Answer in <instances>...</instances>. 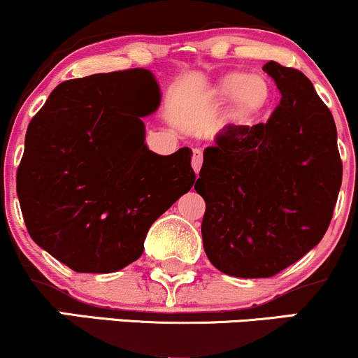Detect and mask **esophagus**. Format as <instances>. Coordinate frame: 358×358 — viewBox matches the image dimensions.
<instances>
[{
	"label": "esophagus",
	"mask_w": 358,
	"mask_h": 358,
	"mask_svg": "<svg viewBox=\"0 0 358 358\" xmlns=\"http://www.w3.org/2000/svg\"><path fill=\"white\" fill-rule=\"evenodd\" d=\"M202 162H203V155H202V150H193V155H192V168L195 173H199L200 168H202Z\"/></svg>",
	"instance_id": "1"
}]
</instances>
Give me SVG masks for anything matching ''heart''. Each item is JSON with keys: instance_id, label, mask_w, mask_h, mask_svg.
<instances>
[{"instance_id": "obj_1", "label": "heart", "mask_w": 358, "mask_h": 358, "mask_svg": "<svg viewBox=\"0 0 358 358\" xmlns=\"http://www.w3.org/2000/svg\"><path fill=\"white\" fill-rule=\"evenodd\" d=\"M217 94L225 101H236L242 116H250L268 99V84L259 76L236 72L220 80Z\"/></svg>"}]
</instances>
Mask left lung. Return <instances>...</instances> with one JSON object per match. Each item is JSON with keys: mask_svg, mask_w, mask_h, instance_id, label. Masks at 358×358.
<instances>
[{"mask_svg": "<svg viewBox=\"0 0 358 358\" xmlns=\"http://www.w3.org/2000/svg\"><path fill=\"white\" fill-rule=\"evenodd\" d=\"M281 104L268 122L227 126L203 151V249L222 273L271 278L322 241L342 185L336 126L301 71L271 60Z\"/></svg>", "mask_w": 358, "mask_h": 358, "instance_id": "8db88e82", "label": "left lung"}]
</instances>
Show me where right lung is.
<instances>
[{"label": "right lung", "instance_id": "obj_1", "mask_svg": "<svg viewBox=\"0 0 358 358\" xmlns=\"http://www.w3.org/2000/svg\"><path fill=\"white\" fill-rule=\"evenodd\" d=\"M159 89L146 69L65 80L27 129L16 192L28 234L76 273H114L195 183L190 148L159 156L141 117Z\"/></svg>", "mask_w": 358, "mask_h": 358}]
</instances>
